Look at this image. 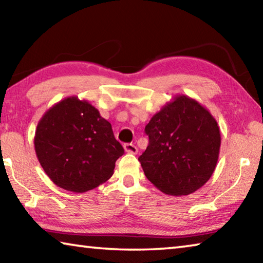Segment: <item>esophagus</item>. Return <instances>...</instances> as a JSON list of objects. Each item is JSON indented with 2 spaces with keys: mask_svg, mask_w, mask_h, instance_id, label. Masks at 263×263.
<instances>
[{
  "mask_svg": "<svg viewBox=\"0 0 263 263\" xmlns=\"http://www.w3.org/2000/svg\"><path fill=\"white\" fill-rule=\"evenodd\" d=\"M124 149H125V152L131 153V154H137L138 152L137 146L133 144H124Z\"/></svg>",
  "mask_w": 263,
  "mask_h": 263,
  "instance_id": "obj_1",
  "label": "esophagus"
}]
</instances>
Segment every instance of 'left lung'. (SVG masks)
Wrapping results in <instances>:
<instances>
[{"label":"left lung","instance_id":"8db88e82","mask_svg":"<svg viewBox=\"0 0 263 263\" xmlns=\"http://www.w3.org/2000/svg\"><path fill=\"white\" fill-rule=\"evenodd\" d=\"M148 146L139 157L148 181L167 195L195 193L215 172L220 131L197 101L176 96L145 127Z\"/></svg>","mask_w":263,"mask_h":263}]
</instances>
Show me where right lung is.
<instances>
[{
    "label": "right lung",
    "instance_id": "1",
    "mask_svg": "<svg viewBox=\"0 0 263 263\" xmlns=\"http://www.w3.org/2000/svg\"><path fill=\"white\" fill-rule=\"evenodd\" d=\"M34 149L53 183L73 193H84L108 181L124 154L111 124L77 96L46 111L35 130Z\"/></svg>",
    "mask_w": 263,
    "mask_h": 263
}]
</instances>
